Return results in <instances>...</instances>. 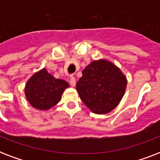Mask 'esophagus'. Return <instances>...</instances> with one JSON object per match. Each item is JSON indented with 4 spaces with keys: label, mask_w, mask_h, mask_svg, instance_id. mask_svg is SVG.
<instances>
[{
    "label": "esophagus",
    "mask_w": 160,
    "mask_h": 160,
    "mask_svg": "<svg viewBox=\"0 0 160 160\" xmlns=\"http://www.w3.org/2000/svg\"><path fill=\"white\" fill-rule=\"evenodd\" d=\"M70 85H71V86H73V87H75V85H76V80H75V78L74 77V76L70 77Z\"/></svg>",
    "instance_id": "obj_1"
}]
</instances>
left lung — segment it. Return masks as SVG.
Listing matches in <instances>:
<instances>
[{"mask_svg":"<svg viewBox=\"0 0 160 160\" xmlns=\"http://www.w3.org/2000/svg\"><path fill=\"white\" fill-rule=\"evenodd\" d=\"M127 86L126 76L109 60H94L82 70L76 84L80 100L95 114H104L119 105Z\"/></svg>","mask_w":160,"mask_h":160,"instance_id":"obj_1","label":"left lung"}]
</instances>
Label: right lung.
I'll return each instance as SVG.
<instances>
[{
	"label": "right lung",
	"mask_w": 160,
	"mask_h": 160,
	"mask_svg": "<svg viewBox=\"0 0 160 160\" xmlns=\"http://www.w3.org/2000/svg\"><path fill=\"white\" fill-rule=\"evenodd\" d=\"M68 87L66 81L55 79L43 68L26 82L25 95L31 106L39 110H47L60 101L64 90Z\"/></svg>",
	"instance_id": "1"
}]
</instances>
